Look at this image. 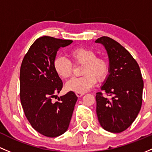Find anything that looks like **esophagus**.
Segmentation results:
<instances>
[{
	"label": "esophagus",
	"instance_id": "34e87169",
	"mask_svg": "<svg viewBox=\"0 0 152 152\" xmlns=\"http://www.w3.org/2000/svg\"><path fill=\"white\" fill-rule=\"evenodd\" d=\"M85 94L84 93H80V92H76V95L78 96V97H80V96H83Z\"/></svg>",
	"mask_w": 152,
	"mask_h": 152
}]
</instances>
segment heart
I'll return each instance as SVG.
<instances>
[{
    "label": "heart",
    "instance_id": "1",
    "mask_svg": "<svg viewBox=\"0 0 152 152\" xmlns=\"http://www.w3.org/2000/svg\"><path fill=\"white\" fill-rule=\"evenodd\" d=\"M75 64H83L82 77H73L66 83L67 91L85 93L96 84V79L102 80L108 72V64L104 59L96 57L93 50L86 48L73 49L69 53ZM53 68L59 77L68 78L72 72V64L64 56H57L53 61Z\"/></svg>",
    "mask_w": 152,
    "mask_h": 152
}]
</instances>
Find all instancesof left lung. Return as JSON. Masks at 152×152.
<instances>
[{"label":"left lung","instance_id":"left-lung-1","mask_svg":"<svg viewBox=\"0 0 152 152\" xmlns=\"http://www.w3.org/2000/svg\"><path fill=\"white\" fill-rule=\"evenodd\" d=\"M102 45L109 59V74L96 94V114L102 127L118 133L127 129L141 108L143 80L137 61L118 42L107 37L95 41Z\"/></svg>","mask_w":152,"mask_h":152}]
</instances>
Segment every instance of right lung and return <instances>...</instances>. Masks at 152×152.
I'll use <instances>...</instances> for the list:
<instances>
[{"label": "right lung", "mask_w": 152, "mask_h": 152, "mask_svg": "<svg viewBox=\"0 0 152 152\" xmlns=\"http://www.w3.org/2000/svg\"><path fill=\"white\" fill-rule=\"evenodd\" d=\"M72 40L42 37L33 43L20 67V101L32 127L43 135L56 137L68 129L77 96L69 91L53 103L63 83L53 68L61 48Z\"/></svg>", "instance_id": "1"}]
</instances>
